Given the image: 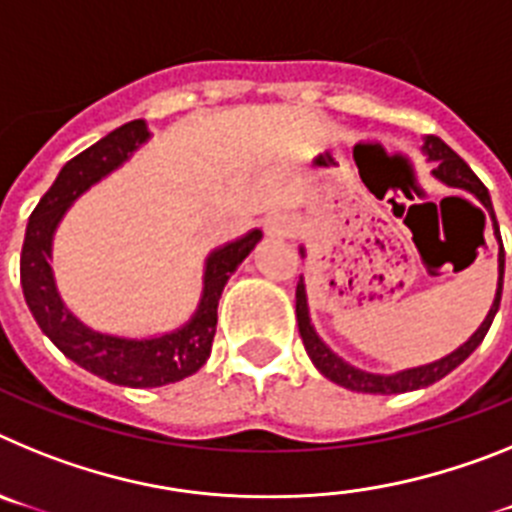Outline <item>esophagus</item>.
<instances>
[{
  "label": "esophagus",
  "instance_id": "obj_1",
  "mask_svg": "<svg viewBox=\"0 0 512 512\" xmlns=\"http://www.w3.org/2000/svg\"><path fill=\"white\" fill-rule=\"evenodd\" d=\"M264 230L271 238H287V235H292V220H289V215H284V212H277V215H271L269 220H266Z\"/></svg>",
  "mask_w": 512,
  "mask_h": 512
}]
</instances>
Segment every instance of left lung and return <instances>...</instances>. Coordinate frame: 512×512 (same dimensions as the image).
Returning <instances> with one entry per match:
<instances>
[{
  "label": "left lung",
  "mask_w": 512,
  "mask_h": 512,
  "mask_svg": "<svg viewBox=\"0 0 512 512\" xmlns=\"http://www.w3.org/2000/svg\"><path fill=\"white\" fill-rule=\"evenodd\" d=\"M423 151L428 153L436 169H433V176L441 179L443 184H449V187L464 189V192L474 194L485 210L492 215V228H495L497 241H500V282H497V295L495 302H492L490 312H487L485 323L479 325L477 333L469 338L464 346H459L454 354H449L446 359H438L433 364L418 366V369H408V372H397V374H369L361 372L356 366L346 364L343 359H338L328 346L318 338L315 328L310 325V315H307V297H305V282H297V292H295V312H297V325H300V336L302 343H305L307 356L312 359V364L318 366V372L323 377H328L330 382L341 384L346 390H356V392H369V395H400V392H410V390H420V387H428V384L438 382L449 372H454L456 366L461 361L467 359L472 354L474 348L482 343V338L487 336V330H490L492 318H495L497 307H500V297H503V274H505V251H503V238H500V228H497L495 220V210H492V200L490 192L482 182H479V176L474 174L472 169L467 166V161L461 156H456L441 138H425Z\"/></svg>",
  "instance_id": "obj_1"
}]
</instances>
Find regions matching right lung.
Segmentation results:
<instances>
[{
    "label": "right lung",
    "instance_id": "add662e5",
    "mask_svg": "<svg viewBox=\"0 0 512 512\" xmlns=\"http://www.w3.org/2000/svg\"><path fill=\"white\" fill-rule=\"evenodd\" d=\"M146 140V122L133 120L71 158L27 220L20 256L22 295L40 330L56 343L63 356H69L81 369L122 387H161L192 377L205 364L215 338L217 300L223 295L225 282L261 241V230H251L238 241L210 253L200 310L194 312V318L184 328L174 333L133 341V338L97 333L79 323L66 310L53 282L51 264H48L53 233L71 202L102 176L117 169Z\"/></svg>",
    "mask_w": 512,
    "mask_h": 512
}]
</instances>
